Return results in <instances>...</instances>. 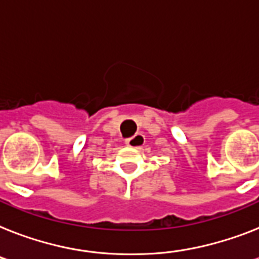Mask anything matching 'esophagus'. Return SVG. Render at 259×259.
<instances>
[{
  "label": "esophagus",
  "instance_id": "34e87169",
  "mask_svg": "<svg viewBox=\"0 0 259 259\" xmlns=\"http://www.w3.org/2000/svg\"><path fill=\"white\" fill-rule=\"evenodd\" d=\"M144 143L145 138L144 135L142 134H136L135 136H132V138L125 140V144H127L128 147H132V148H142L143 145H144Z\"/></svg>",
  "mask_w": 259,
  "mask_h": 259
}]
</instances>
